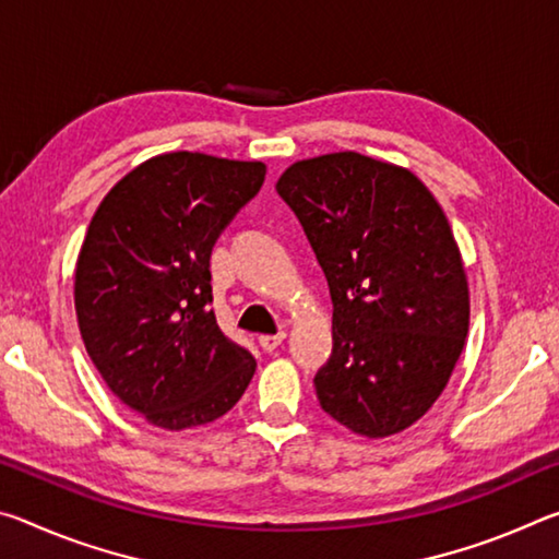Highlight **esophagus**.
<instances>
[{
	"label": "esophagus",
	"instance_id": "34e87169",
	"mask_svg": "<svg viewBox=\"0 0 559 559\" xmlns=\"http://www.w3.org/2000/svg\"><path fill=\"white\" fill-rule=\"evenodd\" d=\"M283 340H286V333H278V335H261L259 337V343H261V347L266 349V353H273V349H276Z\"/></svg>",
	"mask_w": 559,
	"mask_h": 559
}]
</instances>
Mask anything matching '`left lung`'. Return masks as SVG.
<instances>
[{
    "instance_id": "8db88e82",
    "label": "left lung",
    "mask_w": 559,
    "mask_h": 559,
    "mask_svg": "<svg viewBox=\"0 0 559 559\" xmlns=\"http://www.w3.org/2000/svg\"><path fill=\"white\" fill-rule=\"evenodd\" d=\"M283 197L333 298L323 412L367 439L409 429L447 390L468 335V281L451 224L412 169L330 153L293 163Z\"/></svg>"
}]
</instances>
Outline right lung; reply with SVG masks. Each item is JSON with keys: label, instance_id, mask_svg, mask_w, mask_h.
<instances>
[{"label": "right lung", "instance_id": "add662e5", "mask_svg": "<svg viewBox=\"0 0 559 559\" xmlns=\"http://www.w3.org/2000/svg\"><path fill=\"white\" fill-rule=\"evenodd\" d=\"M263 177L259 159L155 155L112 185L88 224L73 281L83 345L110 392L153 427L219 419L257 372L216 325L210 257Z\"/></svg>", "mask_w": 559, "mask_h": 559}]
</instances>
